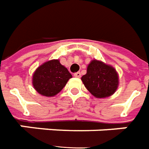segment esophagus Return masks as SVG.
I'll return each instance as SVG.
<instances>
[{
	"mask_svg": "<svg viewBox=\"0 0 149 149\" xmlns=\"http://www.w3.org/2000/svg\"><path fill=\"white\" fill-rule=\"evenodd\" d=\"M74 77H77V78H80L81 77V72H76L74 74Z\"/></svg>",
	"mask_w": 149,
	"mask_h": 149,
	"instance_id": "1",
	"label": "esophagus"
}]
</instances>
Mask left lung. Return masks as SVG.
I'll list each match as a JSON object with an SVG mask.
<instances>
[{
  "label": "left lung",
  "instance_id": "left-lung-1",
  "mask_svg": "<svg viewBox=\"0 0 149 149\" xmlns=\"http://www.w3.org/2000/svg\"><path fill=\"white\" fill-rule=\"evenodd\" d=\"M81 81L85 88L97 98L111 96L118 86V75L111 65L93 60L87 67L86 74Z\"/></svg>",
  "mask_w": 149,
  "mask_h": 149
}]
</instances>
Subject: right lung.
Returning a JSON list of instances; mask_svg holds the SVG:
<instances>
[{"label": "right lung", "instance_id": "1", "mask_svg": "<svg viewBox=\"0 0 149 149\" xmlns=\"http://www.w3.org/2000/svg\"><path fill=\"white\" fill-rule=\"evenodd\" d=\"M72 78V74L59 60H52L37 68L32 84L35 89L42 96L53 97L60 93Z\"/></svg>", "mask_w": 149, "mask_h": 149}]
</instances>
